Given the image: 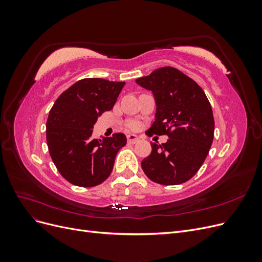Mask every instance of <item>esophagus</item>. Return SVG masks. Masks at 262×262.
<instances>
[{"instance_id":"esophagus-1","label":"esophagus","mask_w":262,"mask_h":262,"mask_svg":"<svg viewBox=\"0 0 262 262\" xmlns=\"http://www.w3.org/2000/svg\"><path fill=\"white\" fill-rule=\"evenodd\" d=\"M126 140H128L129 144H136L140 141V138L136 136V134H129V136L126 137Z\"/></svg>"}]
</instances>
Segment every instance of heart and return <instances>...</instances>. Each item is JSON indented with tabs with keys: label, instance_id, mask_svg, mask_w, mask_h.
Returning a JSON list of instances; mask_svg holds the SVG:
<instances>
[{
	"label": "heart",
	"instance_id": "b5f03b06",
	"mask_svg": "<svg viewBox=\"0 0 262 262\" xmlns=\"http://www.w3.org/2000/svg\"><path fill=\"white\" fill-rule=\"evenodd\" d=\"M128 128L131 129V130H136V129H137V124H136V123H130V124L128 125Z\"/></svg>",
	"mask_w": 262,
	"mask_h": 262
}]
</instances>
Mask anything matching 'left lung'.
<instances>
[{
	"label": "left lung",
	"instance_id": "8db88e82",
	"mask_svg": "<svg viewBox=\"0 0 262 262\" xmlns=\"http://www.w3.org/2000/svg\"><path fill=\"white\" fill-rule=\"evenodd\" d=\"M137 84L153 94L155 121L146 134H167L166 143H150L152 152L141 163L145 175L166 186L192 178L207 158L214 137L210 101L201 87L181 71L165 67Z\"/></svg>",
	"mask_w": 262,
	"mask_h": 262
}]
</instances>
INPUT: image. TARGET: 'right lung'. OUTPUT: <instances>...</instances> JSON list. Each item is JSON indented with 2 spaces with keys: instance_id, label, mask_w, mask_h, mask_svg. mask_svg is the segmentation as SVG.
Segmentation results:
<instances>
[{
  "instance_id": "1",
  "label": "right lung",
  "mask_w": 262,
  "mask_h": 262,
  "mask_svg": "<svg viewBox=\"0 0 262 262\" xmlns=\"http://www.w3.org/2000/svg\"><path fill=\"white\" fill-rule=\"evenodd\" d=\"M124 82L83 78L63 92L47 120V144L59 172L71 184L94 187L113 171L118 150L126 144L123 133L93 139L98 117L112 110Z\"/></svg>"
}]
</instances>
